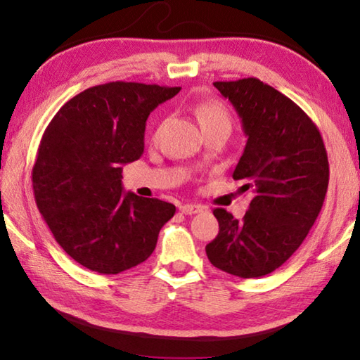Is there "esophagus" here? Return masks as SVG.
<instances>
[{
    "instance_id": "obj_1",
    "label": "esophagus",
    "mask_w": 360,
    "mask_h": 360,
    "mask_svg": "<svg viewBox=\"0 0 360 360\" xmlns=\"http://www.w3.org/2000/svg\"><path fill=\"white\" fill-rule=\"evenodd\" d=\"M179 210L182 214L186 215H192V214H198L202 210L201 206H198V204H184V206H181Z\"/></svg>"
}]
</instances>
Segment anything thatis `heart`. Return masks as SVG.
<instances>
[{
  "label": "heart",
  "instance_id": "obj_1",
  "mask_svg": "<svg viewBox=\"0 0 360 360\" xmlns=\"http://www.w3.org/2000/svg\"><path fill=\"white\" fill-rule=\"evenodd\" d=\"M193 114L206 132L215 128H231V117L224 104L214 98L201 100L193 105Z\"/></svg>",
  "mask_w": 360,
  "mask_h": 360
}]
</instances>
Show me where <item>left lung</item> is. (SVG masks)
Listing matches in <instances>:
<instances>
[{
  "instance_id": "1",
  "label": "left lung",
  "mask_w": 360,
  "mask_h": 360,
  "mask_svg": "<svg viewBox=\"0 0 360 360\" xmlns=\"http://www.w3.org/2000/svg\"><path fill=\"white\" fill-rule=\"evenodd\" d=\"M214 86L242 118L248 140L232 178L255 198L240 221L214 209L220 231L206 255L234 276H265L300 248L314 226L328 190V153L306 112L269 84L243 77Z\"/></svg>"
}]
</instances>
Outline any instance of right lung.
<instances>
[{
	"instance_id": "right-lung-1",
	"label": "right lung",
	"mask_w": 360,
	"mask_h": 360,
	"mask_svg": "<svg viewBox=\"0 0 360 360\" xmlns=\"http://www.w3.org/2000/svg\"><path fill=\"white\" fill-rule=\"evenodd\" d=\"M181 87L115 81L58 110L32 167L39 212L62 250L86 269L118 274L153 255L172 202L122 187V165L143 153L146 118Z\"/></svg>"
}]
</instances>
